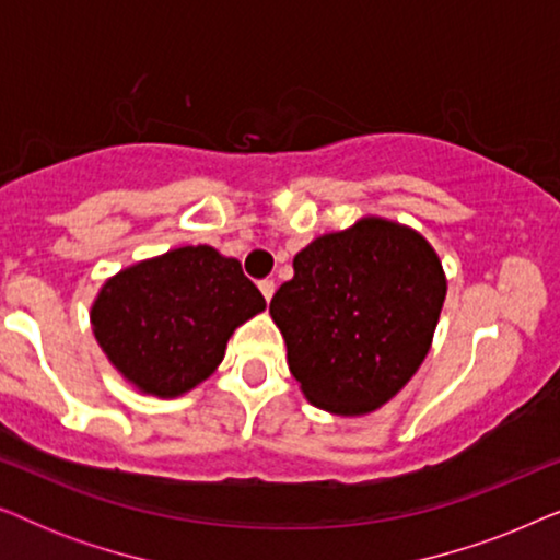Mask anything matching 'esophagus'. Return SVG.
<instances>
[{
    "mask_svg": "<svg viewBox=\"0 0 560 560\" xmlns=\"http://www.w3.org/2000/svg\"><path fill=\"white\" fill-rule=\"evenodd\" d=\"M259 293L265 295L267 303H270L272 295H275V282H272V280H262V282H259Z\"/></svg>",
    "mask_w": 560,
    "mask_h": 560,
    "instance_id": "esophagus-1",
    "label": "esophagus"
}]
</instances>
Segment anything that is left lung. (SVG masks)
Listing matches in <instances>:
<instances>
[{
  "label": "left lung",
  "mask_w": 560,
  "mask_h": 560,
  "mask_svg": "<svg viewBox=\"0 0 560 560\" xmlns=\"http://www.w3.org/2000/svg\"><path fill=\"white\" fill-rule=\"evenodd\" d=\"M270 301L303 395L334 416H366L408 385L431 349L446 275L416 229L364 217L293 259Z\"/></svg>",
  "instance_id": "obj_1"
}]
</instances>
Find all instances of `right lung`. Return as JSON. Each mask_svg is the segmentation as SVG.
I'll use <instances>...</instances> for the list:
<instances>
[{"label": "right lung", "mask_w": 560, "mask_h": 560, "mask_svg": "<svg viewBox=\"0 0 560 560\" xmlns=\"http://www.w3.org/2000/svg\"><path fill=\"white\" fill-rule=\"evenodd\" d=\"M259 311L265 298L240 259L198 244L106 280L91 326L106 359L140 393L178 397L213 374L234 328Z\"/></svg>", "instance_id": "add662e5"}]
</instances>
